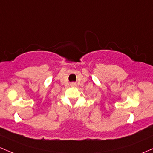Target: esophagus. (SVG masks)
Returning a JSON list of instances; mask_svg holds the SVG:
<instances>
[{"mask_svg": "<svg viewBox=\"0 0 153 153\" xmlns=\"http://www.w3.org/2000/svg\"><path fill=\"white\" fill-rule=\"evenodd\" d=\"M74 85H75V84H74V83H72V85H73V86H74Z\"/></svg>", "mask_w": 153, "mask_h": 153, "instance_id": "esophagus-1", "label": "esophagus"}]
</instances>
